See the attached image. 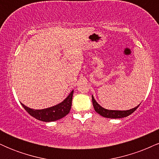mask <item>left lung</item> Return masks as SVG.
I'll list each match as a JSON object with an SVG mask.
<instances>
[{
	"label": "left lung",
	"mask_w": 159,
	"mask_h": 159,
	"mask_svg": "<svg viewBox=\"0 0 159 159\" xmlns=\"http://www.w3.org/2000/svg\"><path fill=\"white\" fill-rule=\"evenodd\" d=\"M92 102L93 105L94 109L96 111V112H97L98 114H100L101 116H104V117L106 118H111V119H120V118H123L125 116H129L130 114H132L134 111L139 107V105L134 107V108L130 109V110L127 111H113V110H107L100 106L96 102V100L94 99L93 96H92Z\"/></svg>",
	"instance_id": "left-lung-1"
}]
</instances>
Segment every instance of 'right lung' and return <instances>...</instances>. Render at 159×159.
<instances>
[{
	"mask_svg": "<svg viewBox=\"0 0 159 159\" xmlns=\"http://www.w3.org/2000/svg\"><path fill=\"white\" fill-rule=\"evenodd\" d=\"M72 96H73V90L62 102L53 107L42 109V110H34L25 106L22 103L21 104L25 111L36 119L44 122H52L61 119L69 114L72 106Z\"/></svg>",
	"mask_w": 159,
	"mask_h": 159,
	"instance_id": "obj_1",
	"label": "right lung"
}]
</instances>
